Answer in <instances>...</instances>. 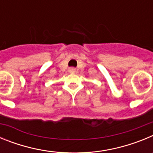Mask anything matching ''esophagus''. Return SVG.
Returning a JSON list of instances; mask_svg holds the SVG:
<instances>
[{
  "label": "esophagus",
  "instance_id": "1",
  "mask_svg": "<svg viewBox=\"0 0 153 153\" xmlns=\"http://www.w3.org/2000/svg\"><path fill=\"white\" fill-rule=\"evenodd\" d=\"M70 72L71 73V74H74V73L76 72V70L74 68H70Z\"/></svg>",
  "mask_w": 153,
  "mask_h": 153
}]
</instances>
